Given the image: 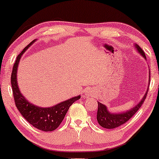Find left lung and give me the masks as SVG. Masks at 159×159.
Returning <instances> with one entry per match:
<instances>
[{"label": "left lung", "mask_w": 159, "mask_h": 159, "mask_svg": "<svg viewBox=\"0 0 159 159\" xmlns=\"http://www.w3.org/2000/svg\"><path fill=\"white\" fill-rule=\"evenodd\" d=\"M136 48L137 49L138 52L145 59H146V54H145L144 51L142 50V48H139V45L135 44ZM148 90L146 91V94L144 95V97L141 99L140 102L137 104V106H134V108H132L130 110H129L126 112L123 113H119V114H112V113L109 112V111L107 110V108L106 107L105 105L100 103L98 102V110H97V121L99 124L100 126H102V128H107V129H113L119 127L120 125H123L125 122L128 121L130 118H131L132 117L134 116L136 112L138 111V109L141 107V106L143 105V103L144 102V100L146 98V96H147Z\"/></svg>", "instance_id": "8db88e82"}]
</instances>
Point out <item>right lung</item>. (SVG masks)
<instances>
[{
  "label": "right lung",
  "mask_w": 159,
  "mask_h": 159,
  "mask_svg": "<svg viewBox=\"0 0 159 159\" xmlns=\"http://www.w3.org/2000/svg\"><path fill=\"white\" fill-rule=\"evenodd\" d=\"M34 41V40L31 41L29 45H27L23 49V50L19 54L13 65L11 74V86L13 89V98H14V102L17 109L29 123H30L34 128H38V130H43V131H52L60 126L71 104L79 99L81 97L78 96V97H73L70 99L60 102L53 107L41 108L31 104L21 94L16 81L17 68H18L19 62L21 59V56Z\"/></svg>",
  "instance_id": "obj_1"
}]
</instances>
